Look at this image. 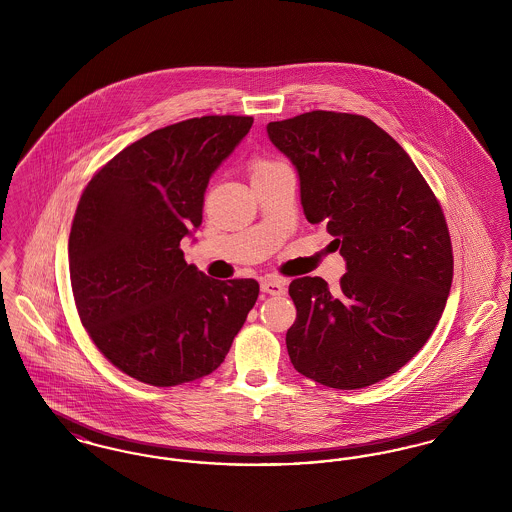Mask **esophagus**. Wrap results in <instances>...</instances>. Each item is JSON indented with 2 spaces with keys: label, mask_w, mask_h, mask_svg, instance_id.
<instances>
[{
  "label": "esophagus",
  "mask_w": 512,
  "mask_h": 512,
  "mask_svg": "<svg viewBox=\"0 0 512 512\" xmlns=\"http://www.w3.org/2000/svg\"><path fill=\"white\" fill-rule=\"evenodd\" d=\"M261 290L268 295H282L286 292V286L278 278H265V280H261Z\"/></svg>",
  "instance_id": "esophagus-1"
}]
</instances>
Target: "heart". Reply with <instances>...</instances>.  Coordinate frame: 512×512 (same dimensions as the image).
Masks as SVG:
<instances>
[{
  "label": "heart",
  "instance_id": "1",
  "mask_svg": "<svg viewBox=\"0 0 512 512\" xmlns=\"http://www.w3.org/2000/svg\"><path fill=\"white\" fill-rule=\"evenodd\" d=\"M278 163H272V161H265V159H257L253 165H251V174L255 176V174H261V172H267L272 169V167H276Z\"/></svg>",
  "mask_w": 512,
  "mask_h": 512
}]
</instances>
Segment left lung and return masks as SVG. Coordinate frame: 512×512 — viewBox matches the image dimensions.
<instances>
[{
	"label": "left lung",
	"mask_w": 512,
	"mask_h": 512,
	"mask_svg": "<svg viewBox=\"0 0 512 512\" xmlns=\"http://www.w3.org/2000/svg\"><path fill=\"white\" fill-rule=\"evenodd\" d=\"M267 132L297 169L305 217L326 224L347 268L336 290L318 276L290 284L293 368L336 390L372 386L413 359L445 309L443 211L407 151L366 117L311 111Z\"/></svg>",
	"instance_id": "left-lung-1"
}]
</instances>
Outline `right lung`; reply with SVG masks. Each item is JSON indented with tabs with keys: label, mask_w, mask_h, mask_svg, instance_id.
<instances>
[{
	"label": "right lung",
	"mask_w": 512,
	"mask_h": 512,
	"mask_svg": "<svg viewBox=\"0 0 512 512\" xmlns=\"http://www.w3.org/2000/svg\"><path fill=\"white\" fill-rule=\"evenodd\" d=\"M253 117L209 115L124 147L88 182L69 236L82 326L109 363L157 388L219 368L259 297L253 278L215 280L180 242L203 219L209 178Z\"/></svg>",
	"instance_id": "right-lung-1"
}]
</instances>
